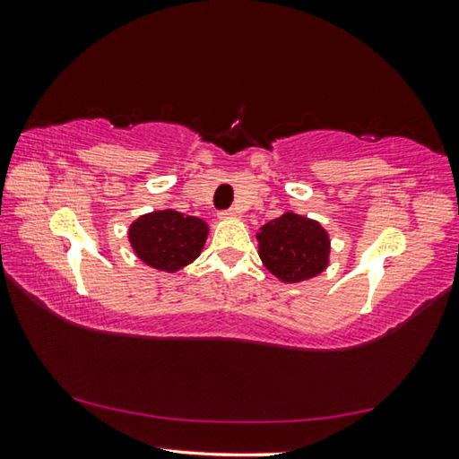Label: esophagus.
<instances>
[{
    "mask_svg": "<svg viewBox=\"0 0 459 459\" xmlns=\"http://www.w3.org/2000/svg\"><path fill=\"white\" fill-rule=\"evenodd\" d=\"M221 219H237V216H240V211L238 208H229V211H224L219 214Z\"/></svg>",
    "mask_w": 459,
    "mask_h": 459,
    "instance_id": "esophagus-1",
    "label": "esophagus"
}]
</instances>
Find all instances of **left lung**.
Listing matches in <instances>:
<instances>
[{"label": "left lung", "instance_id": "obj_1", "mask_svg": "<svg viewBox=\"0 0 459 459\" xmlns=\"http://www.w3.org/2000/svg\"><path fill=\"white\" fill-rule=\"evenodd\" d=\"M257 243L263 265L283 283L307 281L330 265L328 230L293 211L263 224Z\"/></svg>", "mask_w": 459, "mask_h": 459}]
</instances>
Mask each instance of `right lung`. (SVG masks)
I'll use <instances>...</instances> for the list:
<instances>
[{
	"label": "right lung",
	"instance_id": "obj_1",
	"mask_svg": "<svg viewBox=\"0 0 459 459\" xmlns=\"http://www.w3.org/2000/svg\"><path fill=\"white\" fill-rule=\"evenodd\" d=\"M127 238L135 257L147 267L176 273L198 259L208 238V224L198 216L164 208L137 216L129 224Z\"/></svg>",
	"mask_w": 459,
	"mask_h": 459
}]
</instances>
